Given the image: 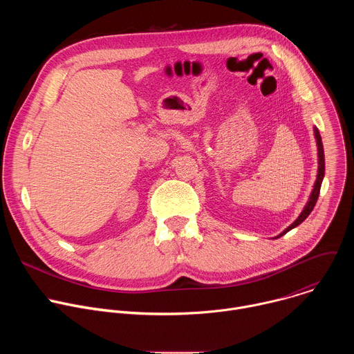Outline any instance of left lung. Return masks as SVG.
<instances>
[{
    "mask_svg": "<svg viewBox=\"0 0 354 354\" xmlns=\"http://www.w3.org/2000/svg\"><path fill=\"white\" fill-rule=\"evenodd\" d=\"M314 134H315L317 145H318V175H317V180H315V185H314L313 193H311V196H310V200H308L307 206L304 207V210L301 212V214L298 216V218H297V220H295L290 227H287V228H286V230H284L279 236L284 235L286 232H288L290 230H292L294 227L299 225L302 221H304V220L311 214V212H313V209H314V206H315V203H317V200H318L319 190H321V183H322V180H324V175H325V156H324V145H322L321 134H319V131H318V129H317V127H314ZM279 236H277V238H279Z\"/></svg>",
    "mask_w": 354,
    "mask_h": 354,
    "instance_id": "8db88e82",
    "label": "left lung"
}]
</instances>
